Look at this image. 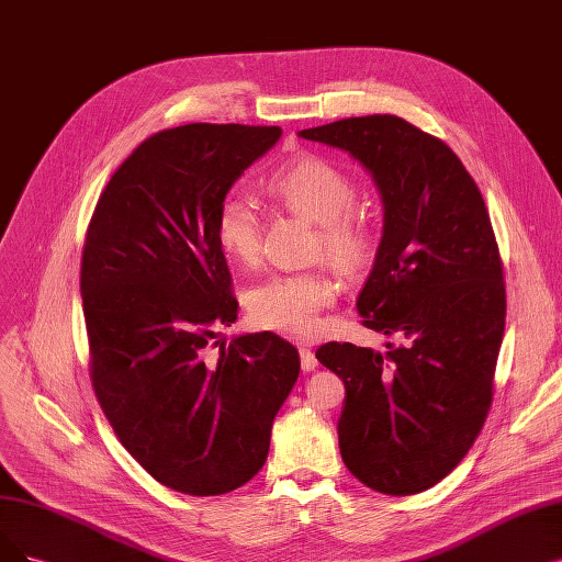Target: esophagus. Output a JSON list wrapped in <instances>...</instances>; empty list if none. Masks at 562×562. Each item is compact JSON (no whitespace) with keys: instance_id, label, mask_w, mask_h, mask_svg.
Listing matches in <instances>:
<instances>
[{"instance_id":"esophagus-1","label":"esophagus","mask_w":562,"mask_h":562,"mask_svg":"<svg viewBox=\"0 0 562 562\" xmlns=\"http://www.w3.org/2000/svg\"><path fill=\"white\" fill-rule=\"evenodd\" d=\"M300 357H302V369L304 371H316L318 359L313 355V350L308 346H300Z\"/></svg>"}]
</instances>
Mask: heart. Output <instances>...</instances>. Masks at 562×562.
<instances>
[{
    "label": "heart",
    "mask_w": 562,
    "mask_h": 562,
    "mask_svg": "<svg viewBox=\"0 0 562 562\" xmlns=\"http://www.w3.org/2000/svg\"><path fill=\"white\" fill-rule=\"evenodd\" d=\"M267 189L283 205L318 223V251L346 272L362 267L373 249L367 221L352 214L357 191L352 179L321 156L304 154L267 179ZM218 249L233 260L254 262L260 251V223L244 195L228 193L214 218ZM336 297V283L325 272L274 274L258 283L246 304L251 321L285 336H308L318 329L321 311Z\"/></svg>",
    "instance_id": "1"
}]
</instances>
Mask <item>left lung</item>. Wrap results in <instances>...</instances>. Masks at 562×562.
<instances>
[{"instance_id": "1", "label": "left lung", "mask_w": 562, "mask_h": 562, "mask_svg": "<svg viewBox=\"0 0 562 562\" xmlns=\"http://www.w3.org/2000/svg\"><path fill=\"white\" fill-rule=\"evenodd\" d=\"M300 136L348 151L383 200L364 325L398 334L387 352L329 341L344 380L341 459L378 493L413 496L447 477L486 419L505 331L496 235L475 179L442 140L394 115L348 117Z\"/></svg>"}]
</instances>
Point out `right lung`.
<instances>
[{
  "label": "right lung",
  "instance_id": "right-lung-1",
  "mask_svg": "<svg viewBox=\"0 0 562 562\" xmlns=\"http://www.w3.org/2000/svg\"><path fill=\"white\" fill-rule=\"evenodd\" d=\"M279 138V126L244 124L154 133L110 177L87 231L80 293L97 398L128 454L189 496L258 473L300 375L297 348L274 331L210 346L237 321L216 210Z\"/></svg>",
  "mask_w": 562,
  "mask_h": 562
}]
</instances>
